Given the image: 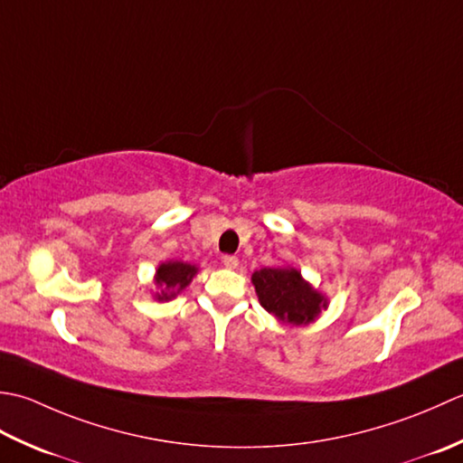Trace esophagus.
Returning <instances> with one entry per match:
<instances>
[{"label":"esophagus","mask_w":463,"mask_h":463,"mask_svg":"<svg viewBox=\"0 0 463 463\" xmlns=\"http://www.w3.org/2000/svg\"><path fill=\"white\" fill-rule=\"evenodd\" d=\"M222 261H223V266L228 268V269H235V268H238V263H240V260L235 258V256H223Z\"/></svg>","instance_id":"1"}]
</instances>
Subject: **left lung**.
Here are the masks:
<instances>
[{
    "instance_id": "obj_1",
    "label": "left lung",
    "mask_w": 463,
    "mask_h": 463,
    "mask_svg": "<svg viewBox=\"0 0 463 463\" xmlns=\"http://www.w3.org/2000/svg\"><path fill=\"white\" fill-rule=\"evenodd\" d=\"M263 309L288 324H307L322 307L324 296L311 289L294 268H263L251 276Z\"/></svg>"
}]
</instances>
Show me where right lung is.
<instances>
[{
    "instance_id": "right-lung-1",
    "label": "right lung",
    "mask_w": 463,
    "mask_h": 463,
    "mask_svg": "<svg viewBox=\"0 0 463 463\" xmlns=\"http://www.w3.org/2000/svg\"><path fill=\"white\" fill-rule=\"evenodd\" d=\"M197 268L190 266V263L184 261H169L162 263L157 268V278L156 284L162 288V294H157V299H172L177 291H182L187 284H190L192 278L195 276Z\"/></svg>"
}]
</instances>
